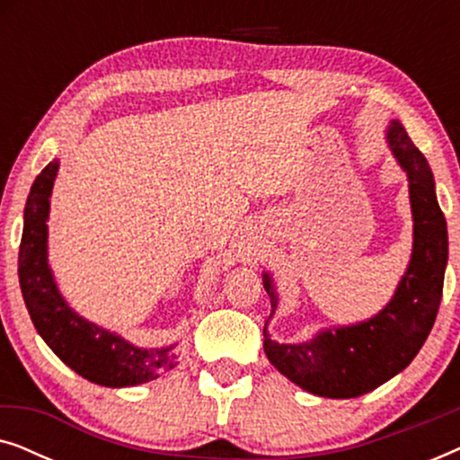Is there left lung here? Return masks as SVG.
Returning a JSON list of instances; mask_svg holds the SVG:
<instances>
[{"label":"left lung","instance_id":"left-lung-1","mask_svg":"<svg viewBox=\"0 0 460 460\" xmlns=\"http://www.w3.org/2000/svg\"><path fill=\"white\" fill-rule=\"evenodd\" d=\"M385 137L408 175L414 222L412 255L392 301L364 323L324 329L304 343L274 341L268 323L263 326L268 360L295 385L323 398H358L402 373L423 348L442 301L448 230L429 163L395 119ZM263 288L274 314L279 295L268 272H263Z\"/></svg>","mask_w":460,"mask_h":460}]
</instances>
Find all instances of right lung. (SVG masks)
Returning <instances> with one entry per match:
<instances>
[{
  "label": "right lung",
  "mask_w": 460,
  "mask_h": 460,
  "mask_svg": "<svg viewBox=\"0 0 460 460\" xmlns=\"http://www.w3.org/2000/svg\"><path fill=\"white\" fill-rule=\"evenodd\" d=\"M60 163L43 167L31 186L18 251V279L29 316L49 349L84 379L104 387H131L172 370L178 343L144 349L73 312L48 263L49 197Z\"/></svg>",
  "instance_id": "1"
}]
</instances>
